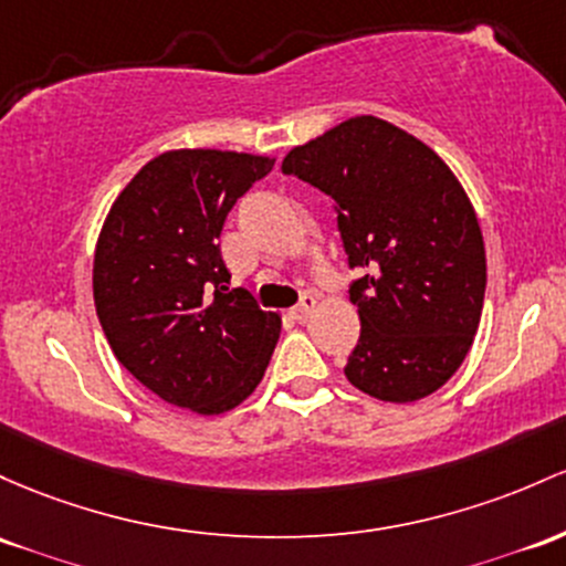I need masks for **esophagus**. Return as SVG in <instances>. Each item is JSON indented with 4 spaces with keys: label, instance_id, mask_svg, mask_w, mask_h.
<instances>
[{
    "label": "esophagus",
    "instance_id": "obj_1",
    "mask_svg": "<svg viewBox=\"0 0 566 566\" xmlns=\"http://www.w3.org/2000/svg\"><path fill=\"white\" fill-rule=\"evenodd\" d=\"M314 308H316V297L314 295H303L301 297V303H297V306L293 308V312H290V314H293L295 316V319L297 322H306L308 319V316H312L314 314Z\"/></svg>",
    "mask_w": 566,
    "mask_h": 566
}]
</instances>
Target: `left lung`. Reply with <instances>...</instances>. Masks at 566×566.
<instances>
[{
	"instance_id": "1",
	"label": "left lung",
	"mask_w": 566,
	"mask_h": 566,
	"mask_svg": "<svg viewBox=\"0 0 566 566\" xmlns=\"http://www.w3.org/2000/svg\"><path fill=\"white\" fill-rule=\"evenodd\" d=\"M284 174L333 198L359 314L344 374L365 395L413 402L443 387L473 346L486 293L475 212L424 142L374 115L295 147Z\"/></svg>"
}]
</instances>
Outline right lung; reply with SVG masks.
<instances>
[{
  "label": "right lung",
  "mask_w": 566,
  "mask_h": 566,
  "mask_svg": "<svg viewBox=\"0 0 566 566\" xmlns=\"http://www.w3.org/2000/svg\"><path fill=\"white\" fill-rule=\"evenodd\" d=\"M271 169L263 155L174 150L112 203L93 258L98 322L123 368L171 406L226 413L269 368L282 319L228 287L217 239Z\"/></svg>",
  "instance_id": "obj_1"
}]
</instances>
